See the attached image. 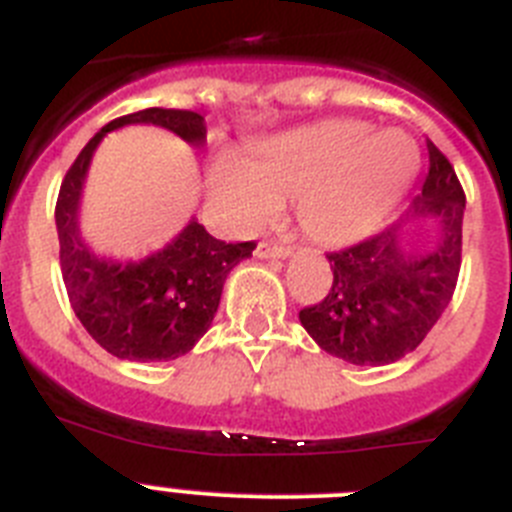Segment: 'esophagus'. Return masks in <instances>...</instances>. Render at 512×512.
<instances>
[{
  "mask_svg": "<svg viewBox=\"0 0 512 512\" xmlns=\"http://www.w3.org/2000/svg\"><path fill=\"white\" fill-rule=\"evenodd\" d=\"M289 248L287 246H277V243H274V246H269V243H261L259 248H256V256H259V259H287L289 256Z\"/></svg>",
  "mask_w": 512,
  "mask_h": 512,
  "instance_id": "34e87169",
  "label": "esophagus"
}]
</instances>
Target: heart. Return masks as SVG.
I'll use <instances>...</instances> for the list:
<instances>
[{
	"label": "heart",
	"instance_id": "1",
	"mask_svg": "<svg viewBox=\"0 0 512 512\" xmlns=\"http://www.w3.org/2000/svg\"><path fill=\"white\" fill-rule=\"evenodd\" d=\"M420 169L413 140L361 120H323L266 135L212 156V210L235 233H253L297 200L302 233L320 246H346L372 233Z\"/></svg>",
	"mask_w": 512,
	"mask_h": 512
}]
</instances>
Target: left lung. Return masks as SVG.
<instances>
[{
	"mask_svg": "<svg viewBox=\"0 0 512 512\" xmlns=\"http://www.w3.org/2000/svg\"><path fill=\"white\" fill-rule=\"evenodd\" d=\"M464 207L454 166L428 140V176L408 215L366 241L328 253V295L300 310L312 341L361 366L392 364L415 351L454 297ZM418 224L434 241L423 252H408L407 233Z\"/></svg>",
	"mask_w": 512,
	"mask_h": 512,
	"instance_id": "1",
	"label": "left lung"
}]
</instances>
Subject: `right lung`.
<instances>
[{"instance_id":"add662e5","label":"right lung","mask_w":512,"mask_h":512,"mask_svg":"<svg viewBox=\"0 0 512 512\" xmlns=\"http://www.w3.org/2000/svg\"><path fill=\"white\" fill-rule=\"evenodd\" d=\"M125 125H158L194 148H200L207 135L200 112L148 107L107 122L81 148L63 176L56 202L63 284L76 318L107 354L128 361L179 359L207 333L225 277L251 256L256 243L217 241L205 225L189 220L169 246L143 261L97 256L79 233L81 187L99 140Z\"/></svg>"}]
</instances>
